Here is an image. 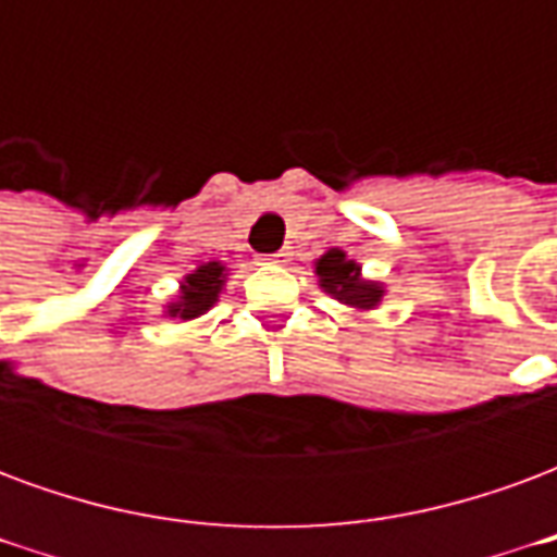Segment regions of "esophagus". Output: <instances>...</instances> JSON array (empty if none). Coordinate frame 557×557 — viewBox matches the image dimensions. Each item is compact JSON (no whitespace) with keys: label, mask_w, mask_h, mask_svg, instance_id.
Segmentation results:
<instances>
[{"label":"esophagus","mask_w":557,"mask_h":557,"mask_svg":"<svg viewBox=\"0 0 557 557\" xmlns=\"http://www.w3.org/2000/svg\"><path fill=\"white\" fill-rule=\"evenodd\" d=\"M265 265H283L286 262V253H274V256H262Z\"/></svg>","instance_id":"34e87169"}]
</instances>
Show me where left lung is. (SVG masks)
I'll use <instances>...</instances> for the list:
<instances>
[{
  "mask_svg": "<svg viewBox=\"0 0 557 557\" xmlns=\"http://www.w3.org/2000/svg\"><path fill=\"white\" fill-rule=\"evenodd\" d=\"M315 277L322 292H327L331 298H337L339 304H346L351 310H375L382 298H385V286L379 280H367L361 274V265L346 256V250L331 247L325 256L315 259Z\"/></svg>",
  "mask_w": 557,
  "mask_h": 557,
  "instance_id": "left-lung-1",
  "label": "left lung"
}]
</instances>
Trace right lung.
<instances>
[{
  "instance_id": "right-lung-1",
  "label": "right lung",
  "mask_w": 557,
  "mask_h": 557,
  "mask_svg": "<svg viewBox=\"0 0 557 557\" xmlns=\"http://www.w3.org/2000/svg\"><path fill=\"white\" fill-rule=\"evenodd\" d=\"M223 286H226V265L223 262H206V265H199L182 280L178 298L166 304L163 313L170 319H182V322L199 319L218 304Z\"/></svg>"
}]
</instances>
